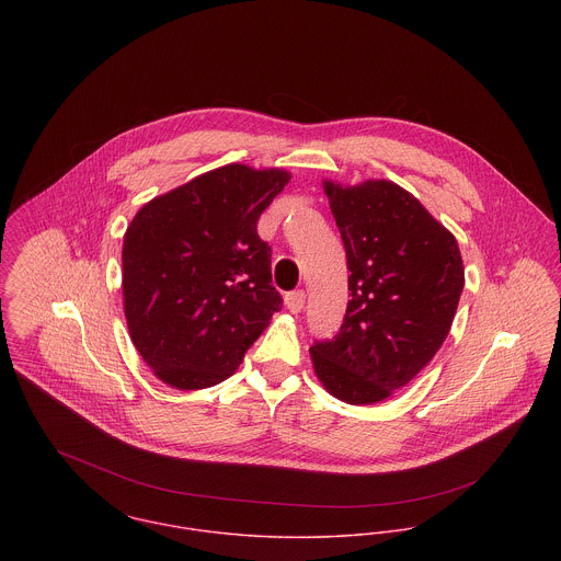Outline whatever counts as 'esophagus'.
I'll return each instance as SVG.
<instances>
[{"instance_id":"1","label":"esophagus","mask_w":561,"mask_h":561,"mask_svg":"<svg viewBox=\"0 0 561 561\" xmlns=\"http://www.w3.org/2000/svg\"><path fill=\"white\" fill-rule=\"evenodd\" d=\"M305 300H307V294H305L302 289H298V291H289V294L285 296V307L289 309V313L298 316V313L305 309Z\"/></svg>"}]
</instances>
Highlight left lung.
Returning <instances> with one entry per match:
<instances>
[{"instance_id":"1","label":"left lung","mask_w":561,"mask_h":561,"mask_svg":"<svg viewBox=\"0 0 561 561\" xmlns=\"http://www.w3.org/2000/svg\"><path fill=\"white\" fill-rule=\"evenodd\" d=\"M347 254L341 330L311 347L336 400L369 405L405 387L447 339L465 287L458 241L410 192L387 179H323Z\"/></svg>"}]
</instances>
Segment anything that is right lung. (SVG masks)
Listing matches in <instances>:
<instances>
[{"mask_svg":"<svg viewBox=\"0 0 561 561\" xmlns=\"http://www.w3.org/2000/svg\"><path fill=\"white\" fill-rule=\"evenodd\" d=\"M289 179L283 168L229 163L156 196L127 227L125 320L163 385H220L280 311L256 222Z\"/></svg>","mask_w":561,"mask_h":561,"instance_id":"obj_1","label":"right lung"}]
</instances>
